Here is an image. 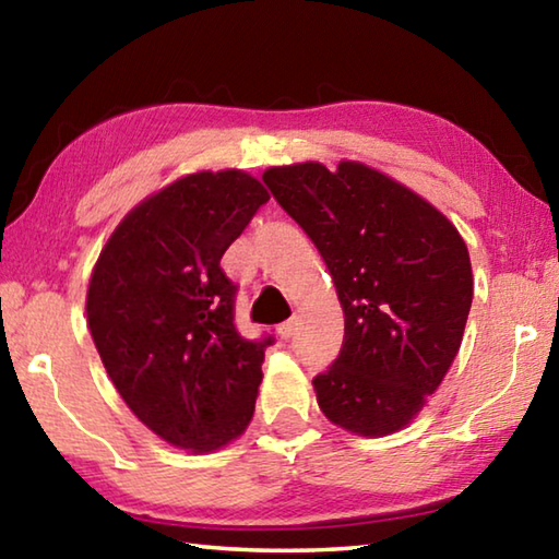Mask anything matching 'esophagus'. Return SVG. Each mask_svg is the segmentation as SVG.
Instances as JSON below:
<instances>
[{"mask_svg": "<svg viewBox=\"0 0 559 559\" xmlns=\"http://www.w3.org/2000/svg\"><path fill=\"white\" fill-rule=\"evenodd\" d=\"M296 330H298V320L290 318V320H286V323L278 325V335H281V340H290L293 335H296Z\"/></svg>", "mask_w": 559, "mask_h": 559, "instance_id": "34e87169", "label": "esophagus"}]
</instances>
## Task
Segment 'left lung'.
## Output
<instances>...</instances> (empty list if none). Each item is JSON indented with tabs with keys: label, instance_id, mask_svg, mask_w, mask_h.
<instances>
[{
	"label": "left lung",
	"instance_id": "obj_1",
	"mask_svg": "<svg viewBox=\"0 0 559 559\" xmlns=\"http://www.w3.org/2000/svg\"><path fill=\"white\" fill-rule=\"evenodd\" d=\"M263 182L316 243L345 313L340 355L313 380L320 409L359 437L400 431L461 347L466 243L427 200L367 165L271 167Z\"/></svg>",
	"mask_w": 559,
	"mask_h": 559
}]
</instances>
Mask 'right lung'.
<instances>
[{
	"label": "right lung",
	"instance_id": "add662e5",
	"mask_svg": "<svg viewBox=\"0 0 559 559\" xmlns=\"http://www.w3.org/2000/svg\"><path fill=\"white\" fill-rule=\"evenodd\" d=\"M266 202L241 169L187 175L138 204L93 269L86 313L106 372L173 447L222 449L253 416L273 337L236 330L222 257Z\"/></svg>",
	"mask_w": 559,
	"mask_h": 559
}]
</instances>
